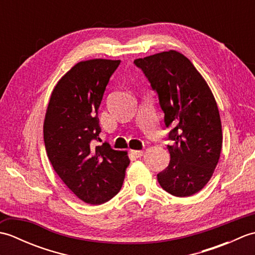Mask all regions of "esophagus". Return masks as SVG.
I'll list each match as a JSON object with an SVG mask.
<instances>
[{
    "mask_svg": "<svg viewBox=\"0 0 255 255\" xmlns=\"http://www.w3.org/2000/svg\"><path fill=\"white\" fill-rule=\"evenodd\" d=\"M130 153H131L133 158H141V156L144 153V151H142V150H131Z\"/></svg>",
    "mask_w": 255,
    "mask_h": 255,
    "instance_id": "esophagus-1",
    "label": "esophagus"
}]
</instances>
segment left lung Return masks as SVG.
Segmentation results:
<instances>
[{
    "instance_id": "8db88e82",
    "label": "left lung",
    "mask_w": 255,
    "mask_h": 255,
    "mask_svg": "<svg viewBox=\"0 0 255 255\" xmlns=\"http://www.w3.org/2000/svg\"><path fill=\"white\" fill-rule=\"evenodd\" d=\"M143 71L159 95L172 144L170 163L158 174L161 187L177 197L196 194L209 182L220 158L223 130L217 103L203 75L175 50L139 58Z\"/></svg>"
}]
</instances>
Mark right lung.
Returning <instances> with one entry per match:
<instances>
[{"label": "right lung", "instance_id": "right-lung-1", "mask_svg": "<svg viewBox=\"0 0 255 255\" xmlns=\"http://www.w3.org/2000/svg\"><path fill=\"white\" fill-rule=\"evenodd\" d=\"M121 60L80 61L52 90L44 121L47 155L59 177L75 196L101 205L121 191L127 151L114 150L100 140L99 107L111 75Z\"/></svg>", "mask_w": 255, "mask_h": 255}]
</instances>
